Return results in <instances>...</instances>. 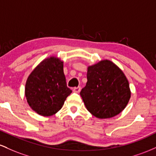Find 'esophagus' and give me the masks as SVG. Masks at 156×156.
<instances>
[{"label": "esophagus", "mask_w": 156, "mask_h": 156, "mask_svg": "<svg viewBox=\"0 0 156 156\" xmlns=\"http://www.w3.org/2000/svg\"><path fill=\"white\" fill-rule=\"evenodd\" d=\"M80 91V87H75V88H73V92H74L79 93Z\"/></svg>", "instance_id": "esophagus-1"}]
</instances>
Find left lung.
I'll list each match as a JSON object with an SVG mask.
<instances>
[{
    "instance_id": "left-lung-1",
    "label": "left lung",
    "mask_w": 156,
    "mask_h": 156,
    "mask_svg": "<svg viewBox=\"0 0 156 156\" xmlns=\"http://www.w3.org/2000/svg\"><path fill=\"white\" fill-rule=\"evenodd\" d=\"M129 83L124 73L109 60L87 68V82L80 91L86 108L99 119L115 117L124 110L130 98Z\"/></svg>"
}]
</instances>
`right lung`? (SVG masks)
<instances>
[{"instance_id": "obj_1", "label": "right lung", "mask_w": 156, "mask_h": 156, "mask_svg": "<svg viewBox=\"0 0 156 156\" xmlns=\"http://www.w3.org/2000/svg\"><path fill=\"white\" fill-rule=\"evenodd\" d=\"M63 62L51 56L41 62L28 77L25 95L31 108L43 117L57 113L72 92L64 74Z\"/></svg>"}]
</instances>
